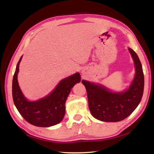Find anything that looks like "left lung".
Segmentation results:
<instances>
[{"label":"left lung","instance_id":"obj_1","mask_svg":"<svg viewBox=\"0 0 154 154\" xmlns=\"http://www.w3.org/2000/svg\"><path fill=\"white\" fill-rule=\"evenodd\" d=\"M135 66V75L130 85L121 92L113 91L101 84L82 80L87 91L91 114L102 122H116L124 120L132 113L142 100L144 76L142 64L137 54L128 48Z\"/></svg>","mask_w":154,"mask_h":154}]
</instances>
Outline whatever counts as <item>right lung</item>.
<instances>
[{"label": "right lung", "instance_id": "obj_1", "mask_svg": "<svg viewBox=\"0 0 154 154\" xmlns=\"http://www.w3.org/2000/svg\"><path fill=\"white\" fill-rule=\"evenodd\" d=\"M21 56L16 67L12 80V98L16 108L25 120L38 127H51L59 124L65 114V103L72 88L80 82V74L76 72L61 80L48 95L30 101L24 96L18 82Z\"/></svg>", "mask_w": 154, "mask_h": 154}]
</instances>
